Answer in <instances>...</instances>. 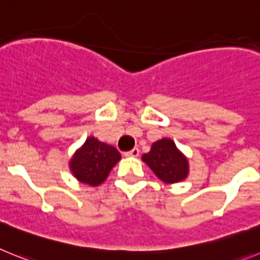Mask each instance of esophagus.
I'll use <instances>...</instances> for the list:
<instances>
[{
    "label": "esophagus",
    "instance_id": "obj_1",
    "mask_svg": "<svg viewBox=\"0 0 260 260\" xmlns=\"http://www.w3.org/2000/svg\"><path fill=\"white\" fill-rule=\"evenodd\" d=\"M139 154H140V150L137 148H133L132 150H129V152L124 153L125 157H139Z\"/></svg>",
    "mask_w": 260,
    "mask_h": 260
}]
</instances>
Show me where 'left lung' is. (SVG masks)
<instances>
[{
    "instance_id": "1",
    "label": "left lung",
    "mask_w": 260,
    "mask_h": 260,
    "mask_svg": "<svg viewBox=\"0 0 260 260\" xmlns=\"http://www.w3.org/2000/svg\"><path fill=\"white\" fill-rule=\"evenodd\" d=\"M141 159L165 183H178L188 177V158L180 152L171 139L165 137L153 143L150 152L144 154Z\"/></svg>"
}]
</instances>
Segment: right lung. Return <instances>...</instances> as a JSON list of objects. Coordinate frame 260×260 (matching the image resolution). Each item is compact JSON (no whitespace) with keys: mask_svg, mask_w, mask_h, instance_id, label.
I'll return each mask as SVG.
<instances>
[{"mask_svg":"<svg viewBox=\"0 0 260 260\" xmlns=\"http://www.w3.org/2000/svg\"><path fill=\"white\" fill-rule=\"evenodd\" d=\"M120 158V153L115 146L90 136L72 155L69 169L78 182L96 187L107 179L110 171Z\"/></svg>","mask_w":260,"mask_h":260,"instance_id":"obj_1","label":"right lung"}]
</instances>
